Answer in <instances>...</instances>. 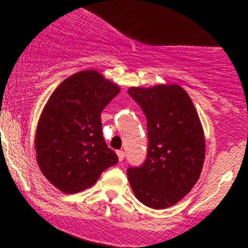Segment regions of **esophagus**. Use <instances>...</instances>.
<instances>
[{"label": "esophagus", "instance_id": "1", "mask_svg": "<svg viewBox=\"0 0 248 248\" xmlns=\"http://www.w3.org/2000/svg\"><path fill=\"white\" fill-rule=\"evenodd\" d=\"M116 154H118V157H119V161H124V150H118V152H116Z\"/></svg>", "mask_w": 248, "mask_h": 248}]
</instances>
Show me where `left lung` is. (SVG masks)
Segmentation results:
<instances>
[{
    "label": "left lung",
    "instance_id": "8db88e82",
    "mask_svg": "<svg viewBox=\"0 0 248 248\" xmlns=\"http://www.w3.org/2000/svg\"><path fill=\"white\" fill-rule=\"evenodd\" d=\"M128 94L147 118L148 154L127 176L135 197L155 210L175 205L197 183L205 139L196 108L179 85L130 87Z\"/></svg>",
    "mask_w": 248,
    "mask_h": 248
}]
</instances>
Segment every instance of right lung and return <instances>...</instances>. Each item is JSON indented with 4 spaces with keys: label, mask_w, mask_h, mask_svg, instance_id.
Here are the masks:
<instances>
[{
    "label": "right lung",
    "mask_w": 248,
    "mask_h": 248,
    "mask_svg": "<svg viewBox=\"0 0 248 248\" xmlns=\"http://www.w3.org/2000/svg\"><path fill=\"white\" fill-rule=\"evenodd\" d=\"M120 87L95 70L65 79L50 96L36 130L37 163L57 189L76 193L119 158L102 136L101 112Z\"/></svg>",
    "instance_id": "right-lung-1"
}]
</instances>
